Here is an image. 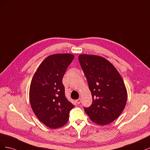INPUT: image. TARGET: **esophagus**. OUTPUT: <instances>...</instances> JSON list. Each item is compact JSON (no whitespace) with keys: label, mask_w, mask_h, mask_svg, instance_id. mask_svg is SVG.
Masks as SVG:
<instances>
[{"label":"esophagus","mask_w":150,"mask_h":150,"mask_svg":"<svg viewBox=\"0 0 150 150\" xmlns=\"http://www.w3.org/2000/svg\"><path fill=\"white\" fill-rule=\"evenodd\" d=\"M81 99L79 98V99H77V100H76V103L78 104H80L81 103Z\"/></svg>","instance_id":"obj_1"}]
</instances>
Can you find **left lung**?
Wrapping results in <instances>:
<instances>
[{
	"label": "left lung",
	"mask_w": 150,
	"mask_h": 150,
	"mask_svg": "<svg viewBox=\"0 0 150 150\" xmlns=\"http://www.w3.org/2000/svg\"><path fill=\"white\" fill-rule=\"evenodd\" d=\"M79 61L93 97L92 104L84 108L90 120L108 125L121 115L127 101V91L121 75L105 58L81 54Z\"/></svg>",
	"instance_id": "left-lung-1"
}]
</instances>
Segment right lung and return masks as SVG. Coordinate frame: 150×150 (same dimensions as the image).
<instances>
[{
	"instance_id": "add662e5",
	"label": "right lung",
	"mask_w": 150,
	"mask_h": 150,
	"mask_svg": "<svg viewBox=\"0 0 150 150\" xmlns=\"http://www.w3.org/2000/svg\"><path fill=\"white\" fill-rule=\"evenodd\" d=\"M71 54H56L47 57L32 79L29 99L35 116L52 129L65 125L74 105L67 100L62 78L74 59Z\"/></svg>"
}]
</instances>
